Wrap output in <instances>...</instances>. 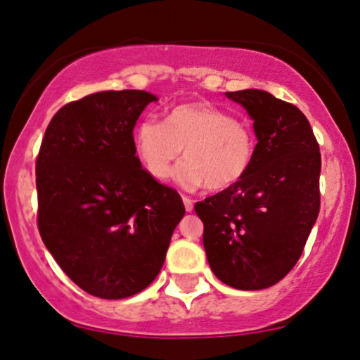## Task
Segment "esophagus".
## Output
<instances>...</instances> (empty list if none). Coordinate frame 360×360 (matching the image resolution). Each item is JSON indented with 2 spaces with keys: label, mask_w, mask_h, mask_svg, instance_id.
<instances>
[{
  "label": "esophagus",
  "mask_w": 360,
  "mask_h": 360,
  "mask_svg": "<svg viewBox=\"0 0 360 360\" xmlns=\"http://www.w3.org/2000/svg\"><path fill=\"white\" fill-rule=\"evenodd\" d=\"M183 201H184V208H186V212H193V208H194V201L191 200V198L183 196Z\"/></svg>",
  "instance_id": "esophagus-1"
}]
</instances>
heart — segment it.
<instances>
[{"instance_id":"obj_1","label":"heart","mask_w":360,"mask_h":360,"mask_svg":"<svg viewBox=\"0 0 360 360\" xmlns=\"http://www.w3.org/2000/svg\"><path fill=\"white\" fill-rule=\"evenodd\" d=\"M140 164L157 181L167 179L172 164L183 188L205 186L210 191L233 188L249 174L257 154V137L247 122L212 103H183L166 115V122L143 118L134 130Z\"/></svg>"}]
</instances>
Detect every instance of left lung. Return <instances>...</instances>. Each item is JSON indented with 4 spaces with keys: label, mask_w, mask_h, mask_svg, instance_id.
I'll use <instances>...</instances> for the list:
<instances>
[{
    "label": "left lung",
    "mask_w": 360,
    "mask_h": 360,
    "mask_svg": "<svg viewBox=\"0 0 360 360\" xmlns=\"http://www.w3.org/2000/svg\"><path fill=\"white\" fill-rule=\"evenodd\" d=\"M254 120V166L233 188L194 205L210 267L221 283L255 291L296 266L320 212V147L309 122L267 91L226 93Z\"/></svg>",
    "instance_id": "left-lung-1"
}]
</instances>
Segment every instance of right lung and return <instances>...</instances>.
Segmentation results:
<instances>
[{
    "mask_svg": "<svg viewBox=\"0 0 360 360\" xmlns=\"http://www.w3.org/2000/svg\"><path fill=\"white\" fill-rule=\"evenodd\" d=\"M147 91H101L53 115L35 164L40 237L82 291L123 300L159 274L186 210L134 147Z\"/></svg>",
    "mask_w": 360,
    "mask_h": 360,
    "instance_id": "1",
    "label": "right lung"
}]
</instances>
